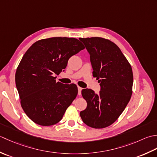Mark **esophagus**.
<instances>
[{"label": "esophagus", "instance_id": "1", "mask_svg": "<svg viewBox=\"0 0 157 157\" xmlns=\"http://www.w3.org/2000/svg\"><path fill=\"white\" fill-rule=\"evenodd\" d=\"M82 88L80 87H78V94L79 95H81V91H82Z\"/></svg>", "mask_w": 157, "mask_h": 157}]
</instances>
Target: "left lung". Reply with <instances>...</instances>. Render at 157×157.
Instances as JSON below:
<instances>
[{"instance_id": "8db88e82", "label": "left lung", "mask_w": 157, "mask_h": 157, "mask_svg": "<svg viewBox=\"0 0 157 157\" xmlns=\"http://www.w3.org/2000/svg\"><path fill=\"white\" fill-rule=\"evenodd\" d=\"M79 40L90 54L93 76L101 86L98 94L91 89H82L87 106L80 116L87 126L102 129L114 123L129 103L133 92L132 68L119 47L110 40L101 37Z\"/></svg>"}]
</instances>
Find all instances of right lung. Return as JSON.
<instances>
[{"label":"right lung","mask_w":157,"mask_h":157,"mask_svg":"<svg viewBox=\"0 0 157 157\" xmlns=\"http://www.w3.org/2000/svg\"><path fill=\"white\" fill-rule=\"evenodd\" d=\"M84 49L76 38L52 37L36 41L25 53L16 70L15 84L22 109L34 123L50 126L62 120L78 88L57 82L54 76Z\"/></svg>","instance_id":"obj_1"}]
</instances>
